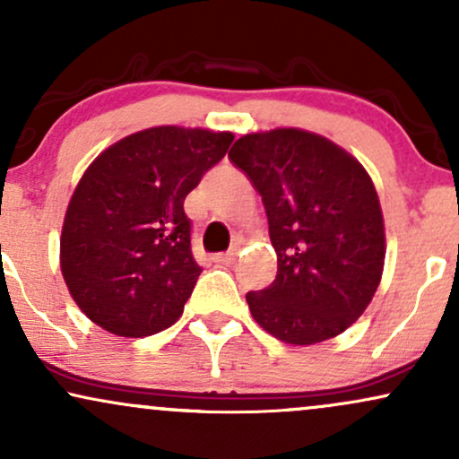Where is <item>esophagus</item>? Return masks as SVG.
Wrapping results in <instances>:
<instances>
[{"instance_id": "obj_1", "label": "esophagus", "mask_w": 459, "mask_h": 459, "mask_svg": "<svg viewBox=\"0 0 459 459\" xmlns=\"http://www.w3.org/2000/svg\"><path fill=\"white\" fill-rule=\"evenodd\" d=\"M237 261V252H224V254H215V263L222 264H233Z\"/></svg>"}]
</instances>
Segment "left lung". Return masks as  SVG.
I'll return each instance as SVG.
<instances>
[{"instance_id":"left-lung-1","label":"left lung","mask_w":459,"mask_h":459,"mask_svg":"<svg viewBox=\"0 0 459 459\" xmlns=\"http://www.w3.org/2000/svg\"><path fill=\"white\" fill-rule=\"evenodd\" d=\"M230 162L263 196L278 273L246 295L254 320L286 344L335 338L380 284L385 224L366 169L323 136L297 128L246 134Z\"/></svg>"}]
</instances>
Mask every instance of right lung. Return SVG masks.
<instances>
[{"instance_id":"right-lung-1","label":"right lung","mask_w":459,"mask_h":459,"mask_svg":"<svg viewBox=\"0 0 459 459\" xmlns=\"http://www.w3.org/2000/svg\"><path fill=\"white\" fill-rule=\"evenodd\" d=\"M233 139L160 126L126 136L90 164L59 246L72 299L98 327L145 338L177 323L203 272L184 201Z\"/></svg>"}]
</instances>
